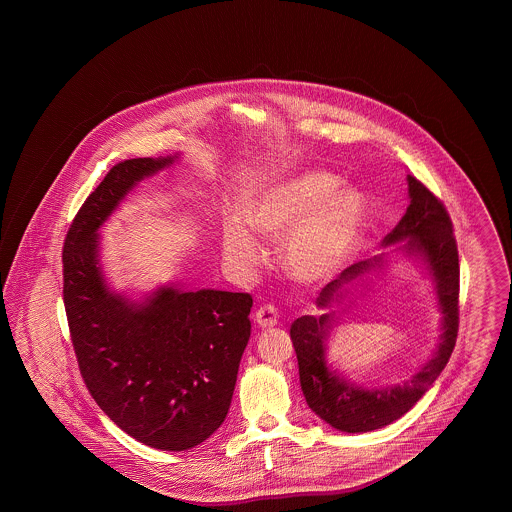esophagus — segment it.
I'll use <instances>...</instances> for the list:
<instances>
[{"instance_id":"esophagus-1","label":"esophagus","mask_w":512,"mask_h":512,"mask_svg":"<svg viewBox=\"0 0 512 512\" xmlns=\"http://www.w3.org/2000/svg\"><path fill=\"white\" fill-rule=\"evenodd\" d=\"M255 322H257L261 328L274 326V324L278 322V311H276V307L270 305V303L261 305V307L257 309V313H255Z\"/></svg>"}]
</instances>
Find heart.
<instances>
[{
    "label": "heart",
    "mask_w": 512,
    "mask_h": 512,
    "mask_svg": "<svg viewBox=\"0 0 512 512\" xmlns=\"http://www.w3.org/2000/svg\"><path fill=\"white\" fill-rule=\"evenodd\" d=\"M244 217L222 226L226 257L242 270H255L265 259V238H280L282 263L295 280L318 284L349 259L365 228L366 201L351 186H338L328 172H301L274 182L245 203Z\"/></svg>",
    "instance_id": "heart-1"
}]
</instances>
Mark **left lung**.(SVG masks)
<instances>
[{"mask_svg":"<svg viewBox=\"0 0 512 512\" xmlns=\"http://www.w3.org/2000/svg\"><path fill=\"white\" fill-rule=\"evenodd\" d=\"M411 203L399 224L384 238V244L403 245L407 253L420 255L434 278L441 318V338L432 359L422 366L411 380L401 386L382 390H365L343 380L336 370H330L324 357V341L332 328L334 313L320 317L297 318L290 328L293 349L299 365V382L307 405L332 428L357 434L388 426L411 411L414 403L436 382L441 370L449 363L459 332V251L453 236V222L445 205L420 180L407 176ZM382 257L355 263L345 268L317 297L320 309H328L338 301L341 288L359 278Z\"/></svg>","mask_w":512,"mask_h":512,"instance_id":"left-lung-1","label":"left lung"}]
</instances>
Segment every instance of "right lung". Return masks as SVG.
<instances>
[{
	"instance_id": "1",
	"label": "right lung",
	"mask_w": 512,
	"mask_h": 512,
	"mask_svg": "<svg viewBox=\"0 0 512 512\" xmlns=\"http://www.w3.org/2000/svg\"><path fill=\"white\" fill-rule=\"evenodd\" d=\"M174 157L117 163L76 213L63 245V301L82 380L122 432L186 451L217 432L230 409L251 336L249 293L159 288L144 303L109 292L98 228L140 180Z\"/></svg>"
}]
</instances>
